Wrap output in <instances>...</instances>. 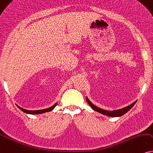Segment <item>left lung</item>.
Segmentation results:
<instances>
[{
  "instance_id": "8db88e82",
  "label": "left lung",
  "mask_w": 153,
  "mask_h": 153,
  "mask_svg": "<svg viewBox=\"0 0 153 153\" xmlns=\"http://www.w3.org/2000/svg\"><path fill=\"white\" fill-rule=\"evenodd\" d=\"M86 101H87V103H88V105L91 106V108L93 109L94 111H97V112L100 113V114H101L103 115H105V116H110V117H119V116H123V115L126 114V113H127L129 110H131V109L132 108V107H133V105L135 104V103H136V101H135V102H133L132 104L128 105V106L125 107V108L118 109V110L106 111V110H104V109L99 108V107H97V105L93 104V103H92L91 101H89V99H88L87 97H86Z\"/></svg>"
}]
</instances>
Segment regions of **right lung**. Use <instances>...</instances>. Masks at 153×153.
<instances>
[{"mask_svg":"<svg viewBox=\"0 0 153 153\" xmlns=\"http://www.w3.org/2000/svg\"><path fill=\"white\" fill-rule=\"evenodd\" d=\"M57 104V103H55L54 104L52 105V106L51 107H49L48 108H45V109H41V110H36V111H30V110H27V109H24L21 108L20 106H19V105H17V106L22 111H23L24 113H25V114H32V115H35V114H44V113H46V112H49V111H52L53 109L55 108V106Z\"/></svg>","mask_w":153,"mask_h":153,"instance_id":"obj_1","label":"right lung"}]
</instances>
